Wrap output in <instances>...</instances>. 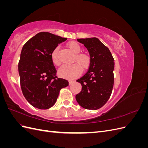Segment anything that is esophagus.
Masks as SVG:
<instances>
[{
  "instance_id": "obj_1",
  "label": "esophagus",
  "mask_w": 148,
  "mask_h": 148,
  "mask_svg": "<svg viewBox=\"0 0 148 148\" xmlns=\"http://www.w3.org/2000/svg\"><path fill=\"white\" fill-rule=\"evenodd\" d=\"M73 83V81L72 80H69V84L70 85V84H71V83Z\"/></svg>"
}]
</instances>
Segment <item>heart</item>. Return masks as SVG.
Segmentation results:
<instances>
[{"mask_svg": "<svg viewBox=\"0 0 148 148\" xmlns=\"http://www.w3.org/2000/svg\"><path fill=\"white\" fill-rule=\"evenodd\" d=\"M69 50L74 56L73 62L75 64L71 65H63L58 71V75L60 77L66 79H73L78 77L83 70H88L91 64V58L86 53H81L82 47L79 44L75 41H71L66 44ZM58 49L56 48L51 53L52 63L56 66H59L60 62L58 59Z\"/></svg>", "mask_w": 148, "mask_h": 148, "instance_id": "b5f03b06", "label": "heart"}]
</instances>
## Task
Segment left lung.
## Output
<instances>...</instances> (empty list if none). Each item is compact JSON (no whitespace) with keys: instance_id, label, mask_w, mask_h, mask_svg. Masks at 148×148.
Returning a JSON list of instances; mask_svg holds the SVG:
<instances>
[{"instance_id":"8db88e82","label":"left lung","mask_w":148,"mask_h":148,"mask_svg":"<svg viewBox=\"0 0 148 148\" xmlns=\"http://www.w3.org/2000/svg\"><path fill=\"white\" fill-rule=\"evenodd\" d=\"M83 44L91 58V64L82 78L77 79L82 86L76 100L83 108L100 109L110 98L114 86V59L108 47L96 38L77 39Z\"/></svg>"}]
</instances>
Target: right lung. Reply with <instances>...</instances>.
I'll return each mask as SVG.
<instances>
[{"label": "right lung", "mask_w": 148, "mask_h": 148, "mask_svg": "<svg viewBox=\"0 0 148 148\" xmlns=\"http://www.w3.org/2000/svg\"><path fill=\"white\" fill-rule=\"evenodd\" d=\"M66 38L47 32H41L23 46L18 63L20 85L25 99L39 109L51 108L60 90L69 85L67 80L57 78L51 53Z\"/></svg>", "instance_id": "obj_1"}]
</instances>
